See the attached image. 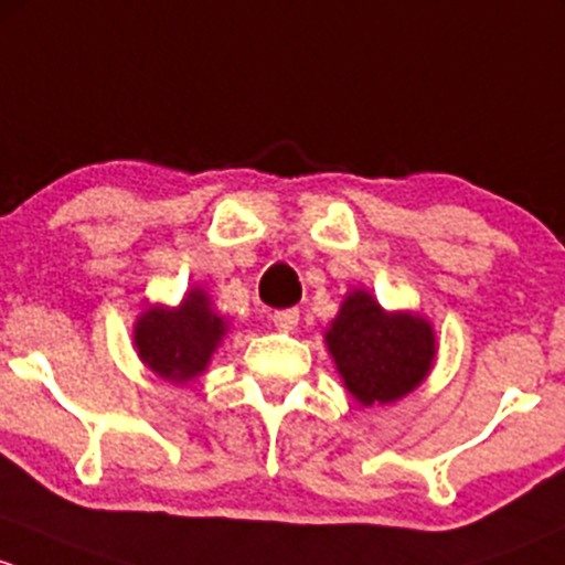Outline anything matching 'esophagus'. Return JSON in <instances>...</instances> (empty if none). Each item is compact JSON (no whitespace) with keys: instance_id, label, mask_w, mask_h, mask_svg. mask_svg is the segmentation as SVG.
I'll return each instance as SVG.
<instances>
[{"instance_id":"obj_1","label":"esophagus","mask_w":565,"mask_h":565,"mask_svg":"<svg viewBox=\"0 0 565 565\" xmlns=\"http://www.w3.org/2000/svg\"><path fill=\"white\" fill-rule=\"evenodd\" d=\"M271 323L280 331H294L296 323H299V310H296V307H290V310H277L275 316H271Z\"/></svg>"}]
</instances>
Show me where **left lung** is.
Masks as SVG:
<instances>
[{"mask_svg": "<svg viewBox=\"0 0 565 565\" xmlns=\"http://www.w3.org/2000/svg\"><path fill=\"white\" fill-rule=\"evenodd\" d=\"M326 348L353 399L386 405L405 397L435 362L433 323L413 312H386L367 290H351L326 331Z\"/></svg>", "mask_w": 565, "mask_h": 565, "instance_id": "obj_1", "label": "left lung"}]
</instances>
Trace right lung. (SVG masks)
I'll return each mask as SVG.
<instances>
[{"label": "right lung", "instance_id": "right-lung-1", "mask_svg": "<svg viewBox=\"0 0 565 565\" xmlns=\"http://www.w3.org/2000/svg\"><path fill=\"white\" fill-rule=\"evenodd\" d=\"M223 318L212 310L206 290L193 288L179 307L154 305L132 326V342L149 370L171 383H188L206 370L223 342Z\"/></svg>", "mask_w": 565, "mask_h": 565}]
</instances>
